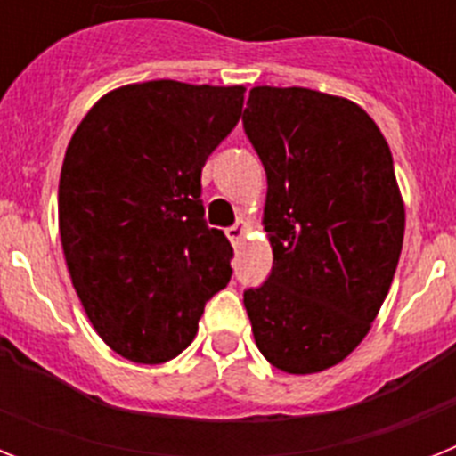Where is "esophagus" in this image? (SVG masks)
<instances>
[{
    "label": "esophagus",
    "instance_id": "esophagus-1",
    "mask_svg": "<svg viewBox=\"0 0 456 456\" xmlns=\"http://www.w3.org/2000/svg\"><path fill=\"white\" fill-rule=\"evenodd\" d=\"M247 231H248V224L244 219H240L235 225H231V228H225V237L231 240L232 247H237V244H240V241L244 240Z\"/></svg>",
    "mask_w": 456,
    "mask_h": 456
}]
</instances>
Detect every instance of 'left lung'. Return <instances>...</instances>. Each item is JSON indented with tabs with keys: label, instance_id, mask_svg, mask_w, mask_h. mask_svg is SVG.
I'll list each match as a JSON object with an SVG mask.
<instances>
[{
	"label": "left lung",
	"instance_id": "8db88e82",
	"mask_svg": "<svg viewBox=\"0 0 456 456\" xmlns=\"http://www.w3.org/2000/svg\"><path fill=\"white\" fill-rule=\"evenodd\" d=\"M244 132L267 173L263 225L273 267L244 292L273 368L315 374L368 336L393 283L404 200L384 134L347 98L256 86Z\"/></svg>",
	"mask_w": 456,
	"mask_h": 456
}]
</instances>
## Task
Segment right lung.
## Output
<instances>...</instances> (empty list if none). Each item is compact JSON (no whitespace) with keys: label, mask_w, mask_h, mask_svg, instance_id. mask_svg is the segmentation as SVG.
Here are the masks:
<instances>
[{"label":"right lung","mask_w":456,"mask_h":456,"mask_svg":"<svg viewBox=\"0 0 456 456\" xmlns=\"http://www.w3.org/2000/svg\"><path fill=\"white\" fill-rule=\"evenodd\" d=\"M244 91L127 84L93 104L68 143L63 256L93 329L127 361L178 356L231 281L232 247L205 224L200 173L240 120Z\"/></svg>","instance_id":"obj_1"}]
</instances>
